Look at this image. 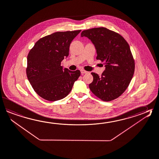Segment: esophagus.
<instances>
[{"mask_svg":"<svg viewBox=\"0 0 159 159\" xmlns=\"http://www.w3.org/2000/svg\"><path fill=\"white\" fill-rule=\"evenodd\" d=\"M81 74H86V73H88V72L87 71H85V70H81Z\"/></svg>","mask_w":159,"mask_h":159,"instance_id":"1","label":"esophagus"}]
</instances>
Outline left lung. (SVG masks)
I'll use <instances>...</instances> for the list:
<instances>
[{"instance_id":"8db88e82","label":"left lung","mask_w":159,"mask_h":159,"mask_svg":"<svg viewBox=\"0 0 159 159\" xmlns=\"http://www.w3.org/2000/svg\"><path fill=\"white\" fill-rule=\"evenodd\" d=\"M81 36L91 39L96 49V59L105 67L101 76L91 73L93 77L89 85L91 92L104 101L116 99L129 87L135 71L129 43L119 33L104 27L85 30Z\"/></svg>"}]
</instances>
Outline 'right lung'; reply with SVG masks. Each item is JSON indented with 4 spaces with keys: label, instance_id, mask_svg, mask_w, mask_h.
I'll use <instances>...</instances> for the list:
<instances>
[{
    "label": "right lung",
    "instance_id": "right-lung-1",
    "mask_svg": "<svg viewBox=\"0 0 159 159\" xmlns=\"http://www.w3.org/2000/svg\"><path fill=\"white\" fill-rule=\"evenodd\" d=\"M81 30L57 32L38 40L27 57L26 76L33 89L46 100L55 101L71 92L80 71L63 69L70 43Z\"/></svg>",
    "mask_w": 159,
    "mask_h": 159
}]
</instances>
